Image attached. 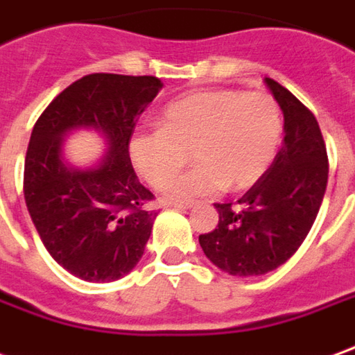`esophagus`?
Returning <instances> with one entry per match:
<instances>
[{"label": "esophagus", "mask_w": 355, "mask_h": 355, "mask_svg": "<svg viewBox=\"0 0 355 355\" xmlns=\"http://www.w3.org/2000/svg\"><path fill=\"white\" fill-rule=\"evenodd\" d=\"M192 203L190 202H173L171 203V207H175V209H188Z\"/></svg>", "instance_id": "1"}]
</instances>
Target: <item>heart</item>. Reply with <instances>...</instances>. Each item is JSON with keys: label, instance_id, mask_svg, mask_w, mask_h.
I'll use <instances>...</instances> for the list:
<instances>
[{"label": "heart", "instance_id": "1", "mask_svg": "<svg viewBox=\"0 0 355 355\" xmlns=\"http://www.w3.org/2000/svg\"><path fill=\"white\" fill-rule=\"evenodd\" d=\"M281 109L263 92L198 90L171 101L159 128L136 132L128 152L136 171L159 186L187 162L198 165L161 190L167 202L246 190L263 177L279 152Z\"/></svg>", "mask_w": 355, "mask_h": 355}]
</instances>
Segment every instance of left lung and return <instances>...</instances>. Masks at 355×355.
<instances>
[{"instance_id":"left-lung-1","label":"left lung","mask_w":355,"mask_h":355,"mask_svg":"<svg viewBox=\"0 0 355 355\" xmlns=\"http://www.w3.org/2000/svg\"><path fill=\"white\" fill-rule=\"evenodd\" d=\"M284 115V144L271 167L232 209L215 203L217 227L200 234L203 254L220 271L257 277L288 261L315 220L329 178V159L315 115L284 86L265 78Z\"/></svg>"}]
</instances>
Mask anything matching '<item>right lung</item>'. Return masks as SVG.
I'll list each match as a JSON object with an SVG mask.
<instances>
[{"label": "right lung", "instance_id": "right-lung-1", "mask_svg": "<svg viewBox=\"0 0 355 355\" xmlns=\"http://www.w3.org/2000/svg\"><path fill=\"white\" fill-rule=\"evenodd\" d=\"M163 88L155 76L86 74L49 103L32 128L24 159V200L49 255L88 282L125 277L140 261L157 213L136 177L128 144L136 121ZM92 128L108 144L96 168L62 157L71 130Z\"/></svg>", "mask_w": 355, "mask_h": 355}]
</instances>
